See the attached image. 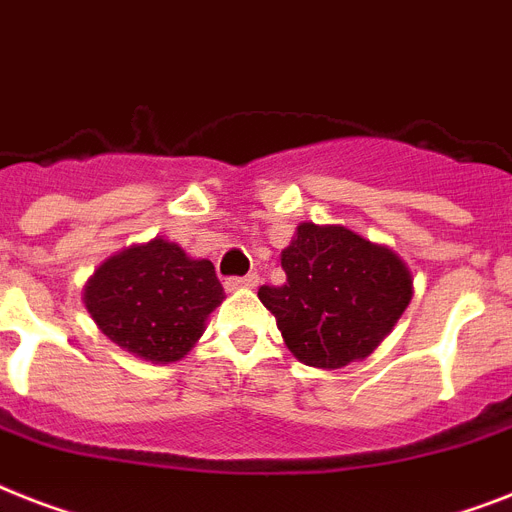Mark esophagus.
<instances>
[{
	"label": "esophagus",
	"instance_id": "esophagus-1",
	"mask_svg": "<svg viewBox=\"0 0 512 512\" xmlns=\"http://www.w3.org/2000/svg\"><path fill=\"white\" fill-rule=\"evenodd\" d=\"M260 276L257 273H247V276H239V278H226L223 286H226V292H236V289H252L257 286Z\"/></svg>",
	"mask_w": 512,
	"mask_h": 512
}]
</instances>
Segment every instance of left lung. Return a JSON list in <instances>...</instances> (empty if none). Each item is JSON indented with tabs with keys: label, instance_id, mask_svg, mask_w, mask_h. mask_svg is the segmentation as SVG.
I'll return each instance as SVG.
<instances>
[{
	"label": "left lung",
	"instance_id": "left-lung-1",
	"mask_svg": "<svg viewBox=\"0 0 512 512\" xmlns=\"http://www.w3.org/2000/svg\"><path fill=\"white\" fill-rule=\"evenodd\" d=\"M284 286H260L299 363L336 371L365 360L413 299V273L394 249L344 226L299 223L281 252Z\"/></svg>",
	"mask_w": 512,
	"mask_h": 512
}]
</instances>
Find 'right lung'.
<instances>
[{"label": "right lung", "instance_id": "1", "mask_svg": "<svg viewBox=\"0 0 512 512\" xmlns=\"http://www.w3.org/2000/svg\"><path fill=\"white\" fill-rule=\"evenodd\" d=\"M220 302L213 263L194 260L162 236L107 257L83 286V305L99 331L155 365L189 355Z\"/></svg>", "mask_w": 512, "mask_h": 512}]
</instances>
